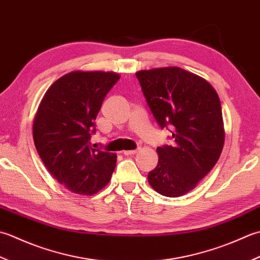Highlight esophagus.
<instances>
[{
	"label": "esophagus",
	"mask_w": 260,
	"mask_h": 260,
	"mask_svg": "<svg viewBox=\"0 0 260 260\" xmlns=\"http://www.w3.org/2000/svg\"><path fill=\"white\" fill-rule=\"evenodd\" d=\"M139 149H135V150H124L123 151V155L124 156H131V155H136Z\"/></svg>",
	"instance_id": "esophagus-1"
}]
</instances>
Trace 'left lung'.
<instances>
[{"label": "left lung", "instance_id": "obj_1", "mask_svg": "<svg viewBox=\"0 0 260 260\" xmlns=\"http://www.w3.org/2000/svg\"><path fill=\"white\" fill-rule=\"evenodd\" d=\"M148 107L172 145L157 148L158 164L148 174L164 197L192 190L218 161L224 144L221 103L215 89L193 73L165 67L136 73Z\"/></svg>", "mask_w": 260, "mask_h": 260}]
</instances>
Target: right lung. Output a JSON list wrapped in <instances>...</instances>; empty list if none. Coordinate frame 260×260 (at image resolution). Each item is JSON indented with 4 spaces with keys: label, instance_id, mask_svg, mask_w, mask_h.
<instances>
[{
    "label": "right lung",
    "instance_id": "right-lung-1",
    "mask_svg": "<svg viewBox=\"0 0 260 260\" xmlns=\"http://www.w3.org/2000/svg\"><path fill=\"white\" fill-rule=\"evenodd\" d=\"M120 79L112 72H72L52 84L34 122L36 149L49 173L72 192L92 195L107 185L116 155L91 145L104 98Z\"/></svg>",
    "mask_w": 260,
    "mask_h": 260
}]
</instances>
